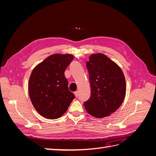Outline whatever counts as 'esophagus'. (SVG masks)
I'll list each match as a JSON object with an SVG mask.
<instances>
[{
    "label": "esophagus",
    "instance_id": "obj_1",
    "mask_svg": "<svg viewBox=\"0 0 156 156\" xmlns=\"http://www.w3.org/2000/svg\"><path fill=\"white\" fill-rule=\"evenodd\" d=\"M74 94H75V96L77 97V96H78V95H79V92H78V91L75 92H74Z\"/></svg>",
    "mask_w": 156,
    "mask_h": 156
}]
</instances>
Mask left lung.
<instances>
[{
  "instance_id": "left-lung-1",
  "label": "left lung",
  "mask_w": 156,
  "mask_h": 156,
  "mask_svg": "<svg viewBox=\"0 0 156 156\" xmlns=\"http://www.w3.org/2000/svg\"><path fill=\"white\" fill-rule=\"evenodd\" d=\"M87 67L91 95L84 102V108L94 117H107L124 100L126 84L124 73L119 65L103 53L90 56Z\"/></svg>"
}]
</instances>
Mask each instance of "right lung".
I'll return each instance as SVG.
<instances>
[{
	"mask_svg": "<svg viewBox=\"0 0 156 156\" xmlns=\"http://www.w3.org/2000/svg\"><path fill=\"white\" fill-rule=\"evenodd\" d=\"M73 59L71 54H54L32 70L29 81L30 99L37 112L46 119L62 116L75 98L64 75Z\"/></svg>",
	"mask_w": 156,
	"mask_h": 156,
	"instance_id": "right-lung-1",
	"label": "right lung"
}]
</instances>
